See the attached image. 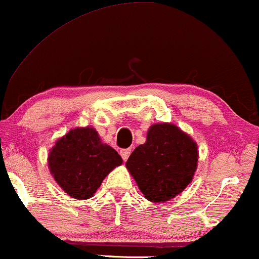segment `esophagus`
<instances>
[{"instance_id":"34e87169","label":"esophagus","mask_w":259,"mask_h":259,"mask_svg":"<svg viewBox=\"0 0 259 259\" xmlns=\"http://www.w3.org/2000/svg\"><path fill=\"white\" fill-rule=\"evenodd\" d=\"M130 154H131V148H126V150L120 151V155H121V158L123 159V161H126L127 159H128Z\"/></svg>"}]
</instances>
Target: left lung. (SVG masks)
<instances>
[{"instance_id":"1","label":"left lung","mask_w":259,"mask_h":259,"mask_svg":"<svg viewBox=\"0 0 259 259\" xmlns=\"http://www.w3.org/2000/svg\"><path fill=\"white\" fill-rule=\"evenodd\" d=\"M198 158V146L189 134L173 123H153L146 143L136 147L126 168L147 200L165 203L192 182Z\"/></svg>"}]
</instances>
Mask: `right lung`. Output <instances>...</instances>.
I'll return each mask as SVG.
<instances>
[{"label": "right lung", "instance_id": "right-lung-1", "mask_svg": "<svg viewBox=\"0 0 259 259\" xmlns=\"http://www.w3.org/2000/svg\"><path fill=\"white\" fill-rule=\"evenodd\" d=\"M122 164L114 148L104 144L93 127H76L56 140L48 154L53 178L75 199H90L102 180Z\"/></svg>", "mask_w": 259, "mask_h": 259}]
</instances>
